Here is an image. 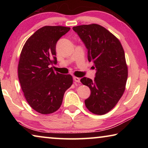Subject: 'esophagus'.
I'll return each instance as SVG.
<instances>
[{"label":"esophagus","instance_id":"34e87169","mask_svg":"<svg viewBox=\"0 0 148 148\" xmlns=\"http://www.w3.org/2000/svg\"><path fill=\"white\" fill-rule=\"evenodd\" d=\"M73 79H74V81L75 82H77V83H79V82H80V79L79 78V77H74Z\"/></svg>","mask_w":148,"mask_h":148}]
</instances>
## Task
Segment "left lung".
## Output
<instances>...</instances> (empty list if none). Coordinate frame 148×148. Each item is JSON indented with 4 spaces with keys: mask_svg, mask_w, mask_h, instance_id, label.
Instances as JSON below:
<instances>
[{
    "mask_svg": "<svg viewBox=\"0 0 148 148\" xmlns=\"http://www.w3.org/2000/svg\"><path fill=\"white\" fill-rule=\"evenodd\" d=\"M73 30L86 45L88 61L97 70L93 81L86 77L80 80L91 90L86 106L92 114H105L116 106L125 90L128 68L124 49L119 39L100 25H82Z\"/></svg>",
    "mask_w": 148,
    "mask_h": 148,
    "instance_id": "left-lung-1",
    "label": "left lung"
}]
</instances>
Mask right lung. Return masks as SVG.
<instances>
[{
    "instance_id": "obj_1",
    "label": "right lung",
    "mask_w": 148,
    "mask_h": 148,
    "mask_svg": "<svg viewBox=\"0 0 148 148\" xmlns=\"http://www.w3.org/2000/svg\"><path fill=\"white\" fill-rule=\"evenodd\" d=\"M71 28L44 26L27 39L18 64V77L26 101L42 114L56 112L65 91L73 83L70 74L55 72L50 65L57 63L56 44Z\"/></svg>"
}]
</instances>
